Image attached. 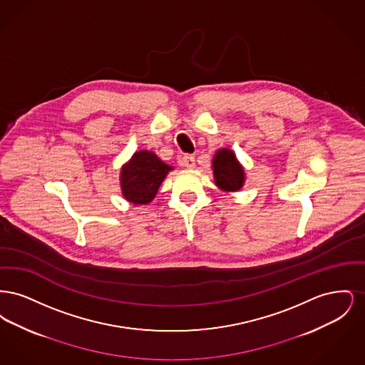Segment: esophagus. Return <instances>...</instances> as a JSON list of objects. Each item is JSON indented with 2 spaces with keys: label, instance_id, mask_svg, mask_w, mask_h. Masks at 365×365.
Wrapping results in <instances>:
<instances>
[{
  "label": "esophagus",
  "instance_id": "esophagus-1",
  "mask_svg": "<svg viewBox=\"0 0 365 365\" xmlns=\"http://www.w3.org/2000/svg\"><path fill=\"white\" fill-rule=\"evenodd\" d=\"M182 164H183L186 168L192 170V168H195V158H194V156L187 155V156H185L182 158Z\"/></svg>",
  "mask_w": 365,
  "mask_h": 365
}]
</instances>
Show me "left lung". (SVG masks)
<instances>
[{
    "label": "left lung",
    "instance_id": "1",
    "mask_svg": "<svg viewBox=\"0 0 365 365\" xmlns=\"http://www.w3.org/2000/svg\"><path fill=\"white\" fill-rule=\"evenodd\" d=\"M212 170L215 185L220 190L232 192L242 189L246 180L245 170L231 149L222 148L216 150L212 160Z\"/></svg>",
    "mask_w": 365,
    "mask_h": 365
}]
</instances>
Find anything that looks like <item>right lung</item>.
Here are the masks:
<instances>
[{
	"mask_svg": "<svg viewBox=\"0 0 365 365\" xmlns=\"http://www.w3.org/2000/svg\"><path fill=\"white\" fill-rule=\"evenodd\" d=\"M173 165L165 164L152 150H138L120 168V189L125 201L134 205H148Z\"/></svg>",
	"mask_w": 365,
	"mask_h": 365,
	"instance_id": "add662e5",
	"label": "right lung"
}]
</instances>
